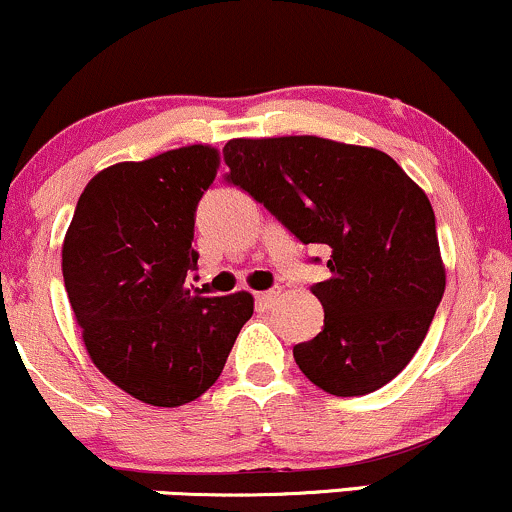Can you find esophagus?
Returning <instances> with one entry per match:
<instances>
[{"mask_svg": "<svg viewBox=\"0 0 512 512\" xmlns=\"http://www.w3.org/2000/svg\"><path fill=\"white\" fill-rule=\"evenodd\" d=\"M279 296H282V289H272V291H262V294H257V303H260L262 308H272L274 303L279 301Z\"/></svg>", "mask_w": 512, "mask_h": 512, "instance_id": "esophagus-1", "label": "esophagus"}]
</instances>
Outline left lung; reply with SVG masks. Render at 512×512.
I'll list each match as a JSON object with an SVG mask.
<instances>
[{
	"label": "left lung",
	"instance_id": "1",
	"mask_svg": "<svg viewBox=\"0 0 512 512\" xmlns=\"http://www.w3.org/2000/svg\"><path fill=\"white\" fill-rule=\"evenodd\" d=\"M228 182L265 204L303 245L330 247L311 286L325 323L294 347L308 381L364 396L403 372L445 294L428 194L376 148L318 136L233 138Z\"/></svg>",
	"mask_w": 512,
	"mask_h": 512
}]
</instances>
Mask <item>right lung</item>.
<instances>
[{
	"mask_svg": "<svg viewBox=\"0 0 512 512\" xmlns=\"http://www.w3.org/2000/svg\"><path fill=\"white\" fill-rule=\"evenodd\" d=\"M221 155L184 145L116 162L84 187L63 243L67 299L89 359L111 384L157 408H177L221 376L255 299L199 296L194 211Z\"/></svg>",
	"mask_w": 512,
	"mask_h": 512,
	"instance_id": "obj_1",
	"label": "right lung"
}]
</instances>
